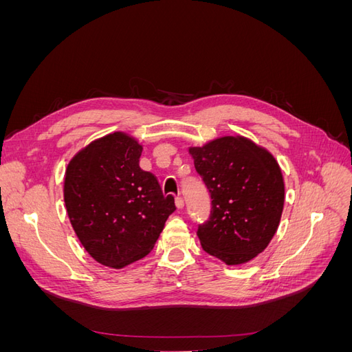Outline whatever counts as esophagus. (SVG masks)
<instances>
[{
    "instance_id": "obj_1",
    "label": "esophagus",
    "mask_w": 352,
    "mask_h": 352,
    "mask_svg": "<svg viewBox=\"0 0 352 352\" xmlns=\"http://www.w3.org/2000/svg\"><path fill=\"white\" fill-rule=\"evenodd\" d=\"M176 207L179 208V210H182L184 208V206H185V202H184V199L182 198H180V197H176Z\"/></svg>"
}]
</instances>
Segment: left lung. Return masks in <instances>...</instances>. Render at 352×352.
<instances>
[{
	"label": "left lung",
	"mask_w": 352,
	"mask_h": 352,
	"mask_svg": "<svg viewBox=\"0 0 352 352\" xmlns=\"http://www.w3.org/2000/svg\"><path fill=\"white\" fill-rule=\"evenodd\" d=\"M211 195L210 219L198 226L201 247L228 265L263 252L279 228L285 182L276 158L243 136L189 146Z\"/></svg>",
	"instance_id": "left-lung-1"
}]
</instances>
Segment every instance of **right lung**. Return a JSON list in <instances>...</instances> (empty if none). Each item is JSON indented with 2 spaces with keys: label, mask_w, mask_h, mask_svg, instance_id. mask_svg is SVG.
<instances>
[{
  "label": "right lung",
  "mask_w": 352,
  "mask_h": 352,
  "mask_svg": "<svg viewBox=\"0 0 352 352\" xmlns=\"http://www.w3.org/2000/svg\"><path fill=\"white\" fill-rule=\"evenodd\" d=\"M142 145L124 132L92 141L70 160L65 204L74 233L91 257L123 269L150 254L176 210L157 177L140 167Z\"/></svg>",
  "instance_id": "1"
}]
</instances>
